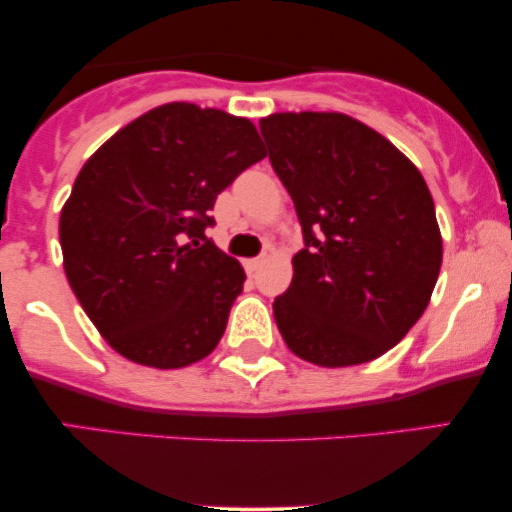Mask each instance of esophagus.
Here are the masks:
<instances>
[{
    "mask_svg": "<svg viewBox=\"0 0 512 512\" xmlns=\"http://www.w3.org/2000/svg\"><path fill=\"white\" fill-rule=\"evenodd\" d=\"M243 264H245V272L255 274L257 267H260V264H262V260H260V257H252V260H245Z\"/></svg>",
    "mask_w": 512,
    "mask_h": 512,
    "instance_id": "1",
    "label": "esophagus"
}]
</instances>
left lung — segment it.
Returning <instances> with one entry per match:
<instances>
[{
	"mask_svg": "<svg viewBox=\"0 0 512 512\" xmlns=\"http://www.w3.org/2000/svg\"><path fill=\"white\" fill-rule=\"evenodd\" d=\"M260 129L305 238L274 301L281 337L322 368L383 356L424 315L443 264L424 175L344 113H274Z\"/></svg>",
	"mask_w": 512,
	"mask_h": 512,
	"instance_id": "obj_1",
	"label": "left lung"
}]
</instances>
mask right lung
I'll return each mask as SVG.
<instances>
[{"label":"right lung","mask_w":512,"mask_h":512,"mask_svg":"<svg viewBox=\"0 0 512 512\" xmlns=\"http://www.w3.org/2000/svg\"><path fill=\"white\" fill-rule=\"evenodd\" d=\"M264 156L248 117L166 103L84 163L60 214L64 274L117 354L173 370L216 349L245 272L204 228L216 195Z\"/></svg>","instance_id":"right-lung-1"}]
</instances>
